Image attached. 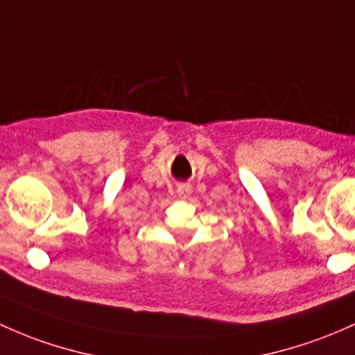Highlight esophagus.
Returning <instances> with one entry per match:
<instances>
[{
	"label": "esophagus",
	"instance_id": "34e87169",
	"mask_svg": "<svg viewBox=\"0 0 355 355\" xmlns=\"http://www.w3.org/2000/svg\"><path fill=\"white\" fill-rule=\"evenodd\" d=\"M177 193H178V197L187 198L190 196V193H192V187H190V185H180L177 189Z\"/></svg>",
	"mask_w": 355,
	"mask_h": 355
}]
</instances>
